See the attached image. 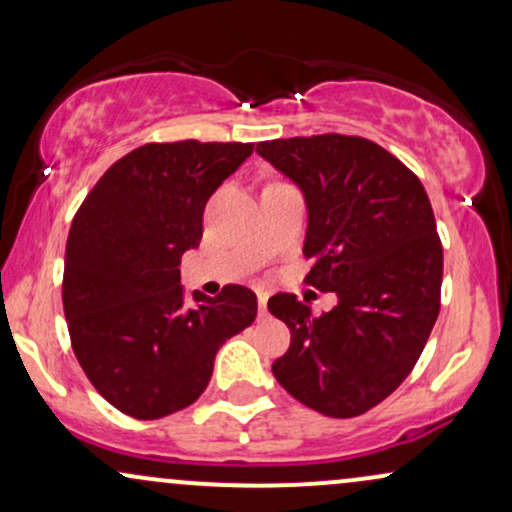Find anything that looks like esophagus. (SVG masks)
I'll return each mask as SVG.
<instances>
[{"mask_svg": "<svg viewBox=\"0 0 512 512\" xmlns=\"http://www.w3.org/2000/svg\"><path fill=\"white\" fill-rule=\"evenodd\" d=\"M267 300H269V293H264V291L257 293V303H260V315H267Z\"/></svg>", "mask_w": 512, "mask_h": 512, "instance_id": "1", "label": "esophagus"}]
</instances>
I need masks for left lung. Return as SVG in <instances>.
<instances>
[{
    "label": "left lung",
    "instance_id": "1",
    "mask_svg": "<svg viewBox=\"0 0 512 512\" xmlns=\"http://www.w3.org/2000/svg\"><path fill=\"white\" fill-rule=\"evenodd\" d=\"M257 152L303 190V252L315 262L305 281L338 298L319 317L291 293L269 298L291 329L272 372L307 408L357 417L403 384L439 317L432 202L408 166L357 135L267 140Z\"/></svg>",
    "mask_w": 512,
    "mask_h": 512
}]
</instances>
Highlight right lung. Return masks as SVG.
<instances>
[{
    "mask_svg": "<svg viewBox=\"0 0 512 512\" xmlns=\"http://www.w3.org/2000/svg\"><path fill=\"white\" fill-rule=\"evenodd\" d=\"M252 143H150L107 169L73 217L64 315L90 384L135 420L188 408L226 338L255 322L257 295L224 286L186 305L181 257L200 245L207 200Z\"/></svg>",
    "mask_w": 512,
    "mask_h": 512,
    "instance_id": "right-lung-1",
    "label": "right lung"
}]
</instances>
